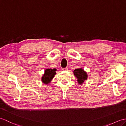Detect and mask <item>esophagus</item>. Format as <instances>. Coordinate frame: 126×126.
I'll list each match as a JSON object with an SVG mask.
<instances>
[{"label":"esophagus","instance_id":"esophagus-1","mask_svg":"<svg viewBox=\"0 0 126 126\" xmlns=\"http://www.w3.org/2000/svg\"><path fill=\"white\" fill-rule=\"evenodd\" d=\"M68 68H67V67H66V68H63V71L68 70Z\"/></svg>","mask_w":126,"mask_h":126}]
</instances>
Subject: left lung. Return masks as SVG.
<instances>
[{
	"label": "left lung",
	"instance_id": "left-lung-1",
	"mask_svg": "<svg viewBox=\"0 0 126 126\" xmlns=\"http://www.w3.org/2000/svg\"><path fill=\"white\" fill-rule=\"evenodd\" d=\"M75 76L77 79V82L79 84H82L84 83V81L88 79V75L82 68L76 69L73 71Z\"/></svg>",
	"mask_w": 126,
	"mask_h": 126
}]
</instances>
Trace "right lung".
<instances>
[{
    "label": "right lung",
    "instance_id": "add662e5",
    "mask_svg": "<svg viewBox=\"0 0 126 126\" xmlns=\"http://www.w3.org/2000/svg\"><path fill=\"white\" fill-rule=\"evenodd\" d=\"M56 69H47L42 77V81L44 84H48L51 82L54 76L56 75Z\"/></svg>",
    "mask_w": 126,
    "mask_h": 126
}]
</instances>
